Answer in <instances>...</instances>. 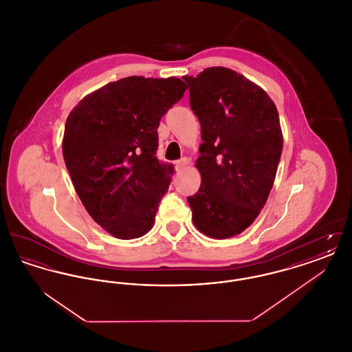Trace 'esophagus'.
Listing matches in <instances>:
<instances>
[{
  "instance_id": "obj_1",
  "label": "esophagus",
  "mask_w": 352,
  "mask_h": 352,
  "mask_svg": "<svg viewBox=\"0 0 352 352\" xmlns=\"http://www.w3.org/2000/svg\"><path fill=\"white\" fill-rule=\"evenodd\" d=\"M188 162H190V160L184 157V158H181L179 161L175 162V168H177V170H182V168H186L188 165Z\"/></svg>"
}]
</instances>
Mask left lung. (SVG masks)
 <instances>
[{
    "label": "left lung",
    "instance_id": "8db88e82",
    "mask_svg": "<svg viewBox=\"0 0 352 352\" xmlns=\"http://www.w3.org/2000/svg\"><path fill=\"white\" fill-rule=\"evenodd\" d=\"M184 80L203 140L201 187L187 197L192 221L210 237L228 239L248 228L268 199L283 153L278 112L263 88L230 68Z\"/></svg>",
    "mask_w": 352,
    "mask_h": 352
}]
</instances>
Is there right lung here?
<instances>
[{
	"label": "right lung",
	"mask_w": 352,
	"mask_h": 352,
	"mask_svg": "<svg viewBox=\"0 0 352 352\" xmlns=\"http://www.w3.org/2000/svg\"><path fill=\"white\" fill-rule=\"evenodd\" d=\"M178 78L128 76L85 96L68 115L63 158L92 219L118 239L151 231L174 166L157 158L158 126L182 99Z\"/></svg>",
	"instance_id": "add662e5"
}]
</instances>
